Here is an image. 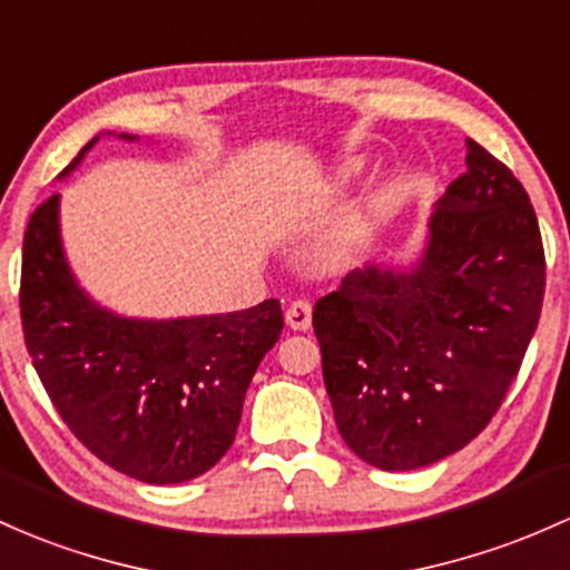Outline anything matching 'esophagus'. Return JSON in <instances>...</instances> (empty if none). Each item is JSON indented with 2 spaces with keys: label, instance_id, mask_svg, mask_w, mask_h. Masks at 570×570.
<instances>
[{
  "label": "esophagus",
  "instance_id": "esophagus-1",
  "mask_svg": "<svg viewBox=\"0 0 570 570\" xmlns=\"http://www.w3.org/2000/svg\"><path fill=\"white\" fill-rule=\"evenodd\" d=\"M311 314H314V305H311L308 299H295V303L286 308V324H289L292 330H297V333H303V330L311 327Z\"/></svg>",
  "mask_w": 570,
  "mask_h": 570
}]
</instances>
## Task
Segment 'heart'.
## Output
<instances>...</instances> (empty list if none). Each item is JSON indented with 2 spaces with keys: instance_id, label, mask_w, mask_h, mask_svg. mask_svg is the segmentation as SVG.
<instances>
[{
  "instance_id": "obj_1",
  "label": "heart",
  "mask_w": 570,
  "mask_h": 570,
  "mask_svg": "<svg viewBox=\"0 0 570 570\" xmlns=\"http://www.w3.org/2000/svg\"><path fill=\"white\" fill-rule=\"evenodd\" d=\"M362 173V161L360 159H346L343 165H337L333 173L327 175L324 180V189L327 191H343L346 186H352ZM392 208H395V194L392 191H379L376 197H371L367 208L362 210L360 216L348 224L346 229L335 233L324 243L322 248V262L327 267H341L348 265L354 259L356 252L362 248V243L371 237V233H376L379 227H384L386 218L392 216Z\"/></svg>"
}]
</instances>
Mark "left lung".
Instances as JSON below:
<instances>
[{"mask_svg": "<svg viewBox=\"0 0 570 570\" xmlns=\"http://www.w3.org/2000/svg\"><path fill=\"white\" fill-rule=\"evenodd\" d=\"M465 165L414 265L352 271L314 308L337 433L381 471L468 446L503 403L541 316L547 262L528 191L476 140Z\"/></svg>", "mask_w": 570, "mask_h": 570, "instance_id": "obj_1", "label": "left lung"}]
</instances>
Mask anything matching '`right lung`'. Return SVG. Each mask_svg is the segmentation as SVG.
Segmentation results:
<instances>
[{
	"label": "right lung",
	"mask_w": 570,
	"mask_h": 570,
	"mask_svg": "<svg viewBox=\"0 0 570 570\" xmlns=\"http://www.w3.org/2000/svg\"><path fill=\"white\" fill-rule=\"evenodd\" d=\"M21 324L31 365L72 435L127 476L180 484L233 446L243 397L284 314L278 299L167 322L112 314L75 281L61 246L59 194H51L23 235Z\"/></svg>",
	"instance_id": "add662e5"
}]
</instances>
